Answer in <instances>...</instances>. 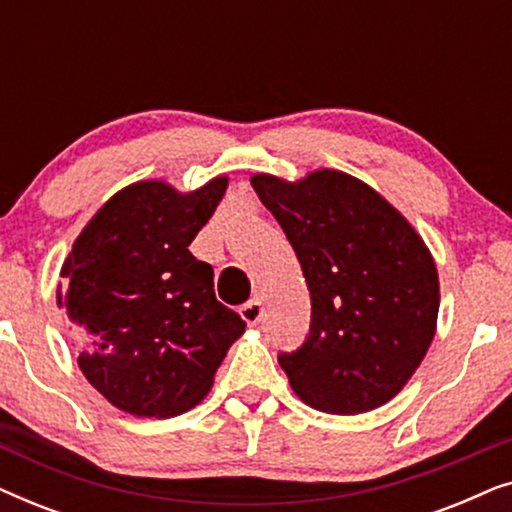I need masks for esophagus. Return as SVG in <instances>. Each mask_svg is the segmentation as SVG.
<instances>
[{
	"label": "esophagus",
	"mask_w": 512,
	"mask_h": 512,
	"mask_svg": "<svg viewBox=\"0 0 512 512\" xmlns=\"http://www.w3.org/2000/svg\"><path fill=\"white\" fill-rule=\"evenodd\" d=\"M263 312H265V307H263L261 300H249L247 305H242V307H240V314H242V319L247 321L249 326H256V324H261V319H263Z\"/></svg>",
	"instance_id": "esophagus-1"
}]
</instances>
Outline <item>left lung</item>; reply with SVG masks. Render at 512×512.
I'll list each match as a JSON object with an SVG mask.
<instances>
[{"label": "left lung", "mask_w": 512, "mask_h": 512, "mask_svg": "<svg viewBox=\"0 0 512 512\" xmlns=\"http://www.w3.org/2000/svg\"><path fill=\"white\" fill-rule=\"evenodd\" d=\"M251 186L289 237L312 300L310 333L279 366L300 401L328 415L380 408L426 356L438 270L417 230L380 193L338 170Z\"/></svg>", "instance_id": "8db88e82"}]
</instances>
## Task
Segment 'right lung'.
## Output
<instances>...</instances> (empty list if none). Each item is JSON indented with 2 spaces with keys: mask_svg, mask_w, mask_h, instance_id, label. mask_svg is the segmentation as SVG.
<instances>
[{
  "mask_svg": "<svg viewBox=\"0 0 512 512\" xmlns=\"http://www.w3.org/2000/svg\"><path fill=\"white\" fill-rule=\"evenodd\" d=\"M228 177L193 193L137 181L102 205L62 263L79 368L118 410L172 417L214 384L244 321L214 293V270L188 244L212 219Z\"/></svg>",
  "mask_w": 512,
  "mask_h": 512,
  "instance_id": "1",
  "label": "right lung"
}]
</instances>
